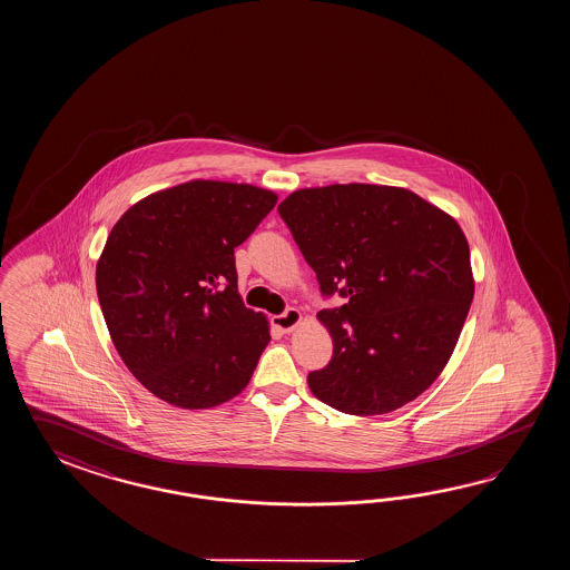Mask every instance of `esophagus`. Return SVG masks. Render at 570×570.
Listing matches in <instances>:
<instances>
[{"instance_id": "obj_1", "label": "esophagus", "mask_w": 570, "mask_h": 570, "mask_svg": "<svg viewBox=\"0 0 570 570\" xmlns=\"http://www.w3.org/2000/svg\"><path fill=\"white\" fill-rule=\"evenodd\" d=\"M303 315L299 309H287L285 314L275 315L273 317V326L279 327L281 332L283 334H289V332H293L295 327L299 326L302 324Z\"/></svg>"}]
</instances>
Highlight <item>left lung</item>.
<instances>
[{"label":"left lung","mask_w":570,"mask_h":570,"mask_svg":"<svg viewBox=\"0 0 570 570\" xmlns=\"http://www.w3.org/2000/svg\"><path fill=\"white\" fill-rule=\"evenodd\" d=\"M303 258L338 309L317 314L334 354L307 375L315 397L351 415L395 412L450 361L474 295L466 236L403 187L326 185L279 204Z\"/></svg>","instance_id":"left-lung-1"}]
</instances>
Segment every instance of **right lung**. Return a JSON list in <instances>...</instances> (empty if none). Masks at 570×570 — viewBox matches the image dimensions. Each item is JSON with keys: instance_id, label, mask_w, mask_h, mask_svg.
Instances as JSON below:
<instances>
[{"instance_id": "right-lung-1", "label": "right lung", "mask_w": 570, "mask_h": 570, "mask_svg": "<svg viewBox=\"0 0 570 570\" xmlns=\"http://www.w3.org/2000/svg\"><path fill=\"white\" fill-rule=\"evenodd\" d=\"M248 183L194 179L124 212L97 261L109 336L142 385L183 410H207L248 385L271 342L244 307L234 248L277 204Z\"/></svg>"}]
</instances>
